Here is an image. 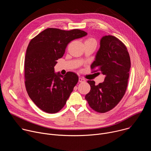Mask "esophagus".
I'll use <instances>...</instances> for the list:
<instances>
[{"label": "esophagus", "mask_w": 151, "mask_h": 151, "mask_svg": "<svg viewBox=\"0 0 151 151\" xmlns=\"http://www.w3.org/2000/svg\"><path fill=\"white\" fill-rule=\"evenodd\" d=\"M79 82H85V79L84 78H79Z\"/></svg>", "instance_id": "esophagus-1"}]
</instances>
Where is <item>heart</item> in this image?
<instances>
[{
  "label": "heart",
  "mask_w": 151,
  "mask_h": 151,
  "mask_svg": "<svg viewBox=\"0 0 151 151\" xmlns=\"http://www.w3.org/2000/svg\"><path fill=\"white\" fill-rule=\"evenodd\" d=\"M94 42V43H95V44H96V40L93 39V38H88V39H87V40H85V42Z\"/></svg>",
  "instance_id": "b5f03b06"
}]
</instances>
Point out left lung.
<instances>
[{"instance_id": "left-lung-1", "label": "left lung", "mask_w": 151, "mask_h": 151, "mask_svg": "<svg viewBox=\"0 0 151 151\" xmlns=\"http://www.w3.org/2000/svg\"><path fill=\"white\" fill-rule=\"evenodd\" d=\"M91 68L105 78L97 85L88 81L91 90L85 98L93 109L104 113L118 104L127 89L131 62L126 47L115 36H103Z\"/></svg>"}]
</instances>
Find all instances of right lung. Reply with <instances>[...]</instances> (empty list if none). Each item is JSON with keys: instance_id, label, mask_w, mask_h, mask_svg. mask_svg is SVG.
I'll list each match as a JSON object with an SVG mask.
<instances>
[{"instance_id": "add662e5", "label": "right lung", "mask_w": 151, "mask_h": 151, "mask_svg": "<svg viewBox=\"0 0 151 151\" xmlns=\"http://www.w3.org/2000/svg\"><path fill=\"white\" fill-rule=\"evenodd\" d=\"M87 35L79 29L48 28L30 40L24 60L25 85L30 98L42 111L57 113L66 103L79 78L71 72L64 76L55 73L54 66L70 41Z\"/></svg>"}]
</instances>
